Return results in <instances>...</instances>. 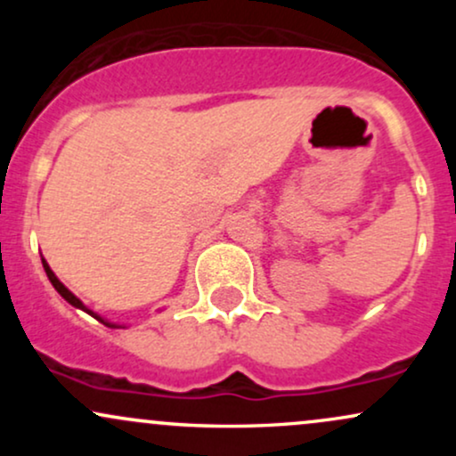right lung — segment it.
<instances>
[{"label":"right lung","instance_id":"1","mask_svg":"<svg viewBox=\"0 0 456 456\" xmlns=\"http://www.w3.org/2000/svg\"><path fill=\"white\" fill-rule=\"evenodd\" d=\"M43 268H45V272H46V276H49L51 285L55 287V291H57V294H60L61 297H64V300L68 302V305H72V306H75V308H81V311H86L87 315H92L94 319H98V322L104 323V326H107V328H124V323H113V322H109V319L101 317V315H98V313H94L92 308H87L86 305H83V302L78 300V297H77L75 294H72L70 289H68V287L64 285V282H61L60 279H57V276H55V272L49 268V264H46L45 259H43Z\"/></svg>","mask_w":456,"mask_h":456}]
</instances>
